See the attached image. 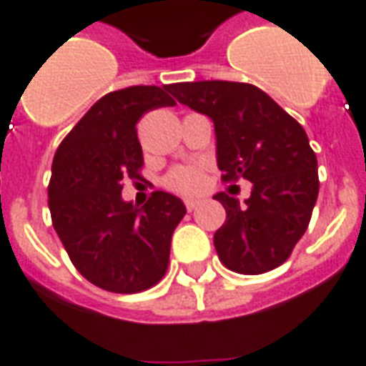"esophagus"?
<instances>
[{
	"label": "esophagus",
	"instance_id": "obj_1",
	"mask_svg": "<svg viewBox=\"0 0 366 366\" xmlns=\"http://www.w3.org/2000/svg\"><path fill=\"white\" fill-rule=\"evenodd\" d=\"M184 204H186V209H188V212H194V209L200 206V200H192L190 198V200H186Z\"/></svg>",
	"mask_w": 366,
	"mask_h": 366
}]
</instances>
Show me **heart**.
Masks as SVG:
<instances>
[{"label": "heart", "mask_w": 366, "mask_h": 366, "mask_svg": "<svg viewBox=\"0 0 366 366\" xmlns=\"http://www.w3.org/2000/svg\"><path fill=\"white\" fill-rule=\"evenodd\" d=\"M164 186L170 192L182 194V196H190V194H196L198 190H202V186H204V172L198 166H176V168H172L164 176Z\"/></svg>", "instance_id": "1"}]
</instances>
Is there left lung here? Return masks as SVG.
I'll return each instance as SVG.
<instances>
[{"instance_id": "left-lung-1", "label": "left lung", "mask_w": 366, "mask_h": 366, "mask_svg": "<svg viewBox=\"0 0 366 366\" xmlns=\"http://www.w3.org/2000/svg\"><path fill=\"white\" fill-rule=\"evenodd\" d=\"M168 91L214 121L222 180L254 184L245 204L226 192L214 196L226 208L214 234L219 262L244 275L280 267L305 234L319 194L317 157L303 127L247 83L196 81Z\"/></svg>"}]
</instances>
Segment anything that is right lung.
<instances>
[{"mask_svg": "<svg viewBox=\"0 0 366 366\" xmlns=\"http://www.w3.org/2000/svg\"><path fill=\"white\" fill-rule=\"evenodd\" d=\"M168 85H137L99 99L59 144L49 180L53 227L85 280L112 293H139L164 277L170 242L186 214L180 198L152 192L142 208L122 200V180H140L137 122L172 107Z\"/></svg>", "mask_w": 366, "mask_h": 366, "instance_id": "add662e5", "label": "right lung"}]
</instances>
